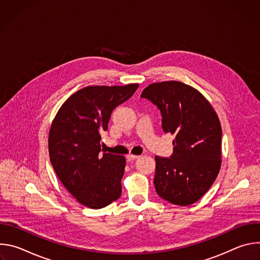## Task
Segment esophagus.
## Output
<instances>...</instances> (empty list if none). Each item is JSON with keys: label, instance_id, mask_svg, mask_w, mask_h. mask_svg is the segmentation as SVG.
Instances as JSON below:
<instances>
[{"label": "esophagus", "instance_id": "obj_1", "mask_svg": "<svg viewBox=\"0 0 260 260\" xmlns=\"http://www.w3.org/2000/svg\"><path fill=\"white\" fill-rule=\"evenodd\" d=\"M139 157H140L139 155H135V154H127V155H126V159H127L128 161L135 160V159H137V158H139Z\"/></svg>", "mask_w": 260, "mask_h": 260}]
</instances>
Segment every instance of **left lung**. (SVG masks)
<instances>
[{"label": "left lung", "mask_w": 260, "mask_h": 260, "mask_svg": "<svg viewBox=\"0 0 260 260\" xmlns=\"http://www.w3.org/2000/svg\"><path fill=\"white\" fill-rule=\"evenodd\" d=\"M141 96L158 107L164 132L176 136L174 154L155 156V190L171 204L192 205L209 190L221 168L218 115L198 89L180 81L152 83Z\"/></svg>", "instance_id": "obj_1"}]
</instances>
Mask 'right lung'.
<instances>
[{
	"instance_id": "1",
	"label": "right lung",
	"mask_w": 260,
	"mask_h": 260,
	"mask_svg": "<svg viewBox=\"0 0 260 260\" xmlns=\"http://www.w3.org/2000/svg\"><path fill=\"white\" fill-rule=\"evenodd\" d=\"M138 87V83L86 86L68 98L52 120L51 165L67 190L87 208H104L121 196L125 157L101 153V134L108 129L114 108Z\"/></svg>"
}]
</instances>
